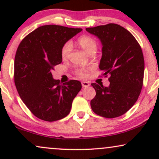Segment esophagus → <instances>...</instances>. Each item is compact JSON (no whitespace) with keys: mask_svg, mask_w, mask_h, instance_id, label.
Returning a JSON list of instances; mask_svg holds the SVG:
<instances>
[{"mask_svg":"<svg viewBox=\"0 0 159 159\" xmlns=\"http://www.w3.org/2000/svg\"><path fill=\"white\" fill-rule=\"evenodd\" d=\"M81 85L83 87H88L90 86V84L88 81H82Z\"/></svg>","mask_w":159,"mask_h":159,"instance_id":"obj_1","label":"esophagus"}]
</instances>
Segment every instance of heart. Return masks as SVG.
Returning a JSON list of instances; mask_svg holds the SVG:
<instances>
[{
    "instance_id": "b5f03b06",
    "label": "heart",
    "mask_w": 159,
    "mask_h": 159,
    "mask_svg": "<svg viewBox=\"0 0 159 159\" xmlns=\"http://www.w3.org/2000/svg\"><path fill=\"white\" fill-rule=\"evenodd\" d=\"M78 43L81 46V48L88 54L92 52H94V51L96 52V48H97L96 41L93 38L89 36H81L78 39ZM71 49H72V43L70 42H67L66 43H65L61 50V56L63 59H66L68 57L69 53L71 52ZM78 73L82 77H84L87 75L84 69H80V70H78Z\"/></svg>"
}]
</instances>
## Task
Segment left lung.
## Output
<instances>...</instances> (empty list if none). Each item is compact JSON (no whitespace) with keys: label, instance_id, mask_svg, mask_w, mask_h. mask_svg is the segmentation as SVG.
I'll use <instances>...</instances> for the list:
<instances>
[{"label":"left lung","instance_id":"1","mask_svg":"<svg viewBox=\"0 0 159 159\" xmlns=\"http://www.w3.org/2000/svg\"><path fill=\"white\" fill-rule=\"evenodd\" d=\"M86 30L101 41L99 69L110 75V85L93 83L96 96L90 106L95 114L114 118L126 113L138 100L143 86L144 59L140 45L129 30L116 24H108Z\"/></svg>","mask_w":159,"mask_h":159}]
</instances>
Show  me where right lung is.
Returning <instances> with one entry per match:
<instances>
[{"label": "right lung", "mask_w": 159, "mask_h": 159, "mask_svg": "<svg viewBox=\"0 0 159 159\" xmlns=\"http://www.w3.org/2000/svg\"><path fill=\"white\" fill-rule=\"evenodd\" d=\"M81 30L44 25L29 34L18 47L14 63L16 89L23 102L40 120L53 122L66 117L81 90L80 81L61 84L53 78L52 72L61 63L65 43Z\"/></svg>", "instance_id": "right-lung-1"}]
</instances>
